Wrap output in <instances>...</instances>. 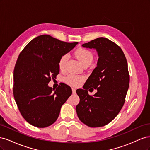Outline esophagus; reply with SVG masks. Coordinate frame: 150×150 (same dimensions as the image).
Segmentation results:
<instances>
[{
	"mask_svg": "<svg viewBox=\"0 0 150 150\" xmlns=\"http://www.w3.org/2000/svg\"><path fill=\"white\" fill-rule=\"evenodd\" d=\"M72 94H76V89L74 88H72Z\"/></svg>",
	"mask_w": 150,
	"mask_h": 150,
	"instance_id": "obj_1",
	"label": "esophagus"
}]
</instances>
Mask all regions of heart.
I'll use <instances>...</instances> for the list:
<instances>
[{"label": "heart", "instance_id": "obj_1", "mask_svg": "<svg viewBox=\"0 0 150 150\" xmlns=\"http://www.w3.org/2000/svg\"><path fill=\"white\" fill-rule=\"evenodd\" d=\"M74 55L83 66L90 64L93 60V54L89 49L84 47H79L76 50ZM68 59V55L64 54L62 55L58 62V67L60 71H64L66 62ZM85 78L83 76H76L70 74L64 78L65 83L73 87H78L80 86Z\"/></svg>", "mask_w": 150, "mask_h": 150}]
</instances>
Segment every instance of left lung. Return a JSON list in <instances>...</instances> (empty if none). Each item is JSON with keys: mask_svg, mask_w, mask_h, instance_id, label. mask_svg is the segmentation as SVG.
I'll return each mask as SVG.
<instances>
[{"mask_svg": "<svg viewBox=\"0 0 150 150\" xmlns=\"http://www.w3.org/2000/svg\"><path fill=\"white\" fill-rule=\"evenodd\" d=\"M82 46L96 49L99 59L84 89L76 90L80 98L77 115L89 127L104 126L115 118L124 105L129 83L128 63L121 47L107 38H99ZM94 89L97 93L89 95L87 90Z\"/></svg>", "mask_w": 150, "mask_h": 150, "instance_id": "8db88e82", "label": "left lung"}]
</instances>
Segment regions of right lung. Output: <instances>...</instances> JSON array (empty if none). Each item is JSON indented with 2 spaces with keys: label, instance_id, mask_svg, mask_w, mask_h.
<instances>
[{
  "label": "right lung",
  "instance_id": "add662e5",
  "mask_svg": "<svg viewBox=\"0 0 150 150\" xmlns=\"http://www.w3.org/2000/svg\"><path fill=\"white\" fill-rule=\"evenodd\" d=\"M78 44L45 34L33 39L20 53L13 70V94L21 115L29 124L46 128L57 120L72 90L64 83L56 89L48 83L59 72L60 57Z\"/></svg>",
  "mask_w": 150,
  "mask_h": 150
}]
</instances>
